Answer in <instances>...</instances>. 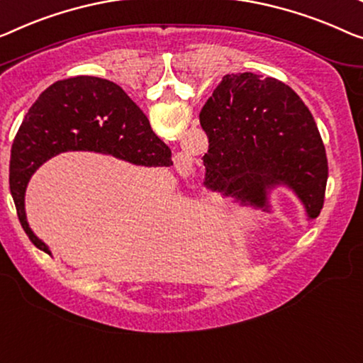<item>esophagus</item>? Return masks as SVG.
Masks as SVG:
<instances>
[{"label": "esophagus", "mask_w": 363, "mask_h": 363, "mask_svg": "<svg viewBox=\"0 0 363 363\" xmlns=\"http://www.w3.org/2000/svg\"><path fill=\"white\" fill-rule=\"evenodd\" d=\"M179 163H182V164H186V163H187V160H184V158H182V156H181V158H179Z\"/></svg>", "instance_id": "esophagus-1"}]
</instances>
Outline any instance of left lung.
Segmentation results:
<instances>
[{
    "mask_svg": "<svg viewBox=\"0 0 363 363\" xmlns=\"http://www.w3.org/2000/svg\"><path fill=\"white\" fill-rule=\"evenodd\" d=\"M208 137L205 179L240 205L272 213V192L298 199L306 220L324 203L328 158L321 135L298 94L275 78L226 74L200 112Z\"/></svg>",
    "mask_w": 363,
    "mask_h": 363,
    "instance_id": "1",
    "label": "left lung"
}]
</instances>
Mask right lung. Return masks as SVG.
<instances>
[{"label": "right lung", "instance_id": "add662e5", "mask_svg": "<svg viewBox=\"0 0 363 363\" xmlns=\"http://www.w3.org/2000/svg\"><path fill=\"white\" fill-rule=\"evenodd\" d=\"M67 151H94L137 166L172 164L171 150L121 86L96 77H73L48 86L14 137L9 186L26 235L50 256L27 221L26 189L43 163Z\"/></svg>", "mask_w": 363, "mask_h": 363}]
</instances>
